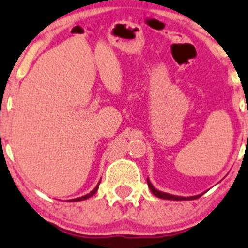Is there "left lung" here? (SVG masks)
<instances>
[{"label": "left lung", "mask_w": 248, "mask_h": 248, "mask_svg": "<svg viewBox=\"0 0 248 248\" xmlns=\"http://www.w3.org/2000/svg\"><path fill=\"white\" fill-rule=\"evenodd\" d=\"M147 183H148V186H149L150 191L153 192V195L156 196V197L159 198H162V200H170V201H191V200H197V198H200L203 193H201V195H197V196H191V197H181V196H174V195H170V193H166V192H162V191H159L156 190V188L153 186V184L150 183L149 179H147Z\"/></svg>", "instance_id": "8db88e82"}]
</instances>
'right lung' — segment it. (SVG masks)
Masks as SVG:
<instances>
[{
    "label": "right lung",
    "mask_w": 248,
    "mask_h": 248,
    "mask_svg": "<svg viewBox=\"0 0 248 248\" xmlns=\"http://www.w3.org/2000/svg\"><path fill=\"white\" fill-rule=\"evenodd\" d=\"M99 184H100V181H99V183H98V185H96L95 187H94V190H92L91 192H89V193H87V195L82 196V197L74 198V200H70V201H69V202H80V201H85V200H87V198L92 197V196H93V195H95V192H96V191H98V188H99Z\"/></svg>",
    "instance_id": "add662e5"
}]
</instances>
